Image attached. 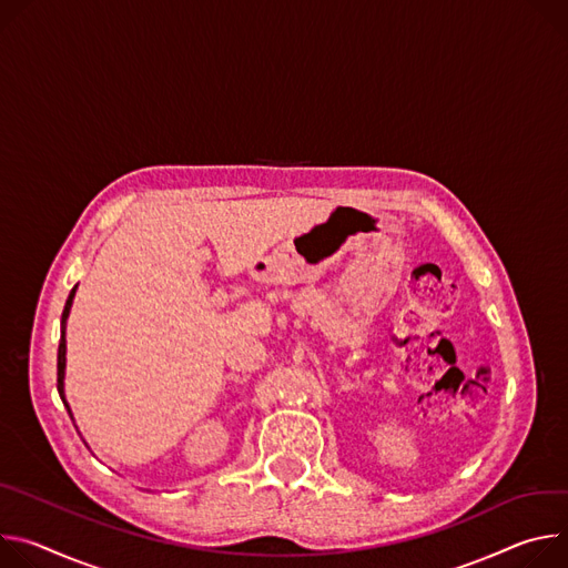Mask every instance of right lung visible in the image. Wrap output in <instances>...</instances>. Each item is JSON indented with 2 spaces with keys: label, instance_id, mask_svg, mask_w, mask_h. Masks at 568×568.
<instances>
[{
  "label": "right lung",
  "instance_id": "right-lung-1",
  "mask_svg": "<svg viewBox=\"0 0 568 568\" xmlns=\"http://www.w3.org/2000/svg\"><path fill=\"white\" fill-rule=\"evenodd\" d=\"M74 293H77V286L72 288L68 302H65V311H62V336H60V345H58V393H60V399L62 404H65V393H62V379H65V321L70 316V308H72V300H74ZM68 406V404H65ZM68 413L72 417V410L68 406Z\"/></svg>",
  "mask_w": 568,
  "mask_h": 568
}]
</instances>
